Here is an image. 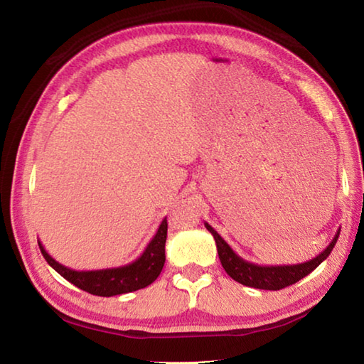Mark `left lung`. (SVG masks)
Masks as SVG:
<instances>
[{
	"instance_id": "8db88e82",
	"label": "left lung",
	"mask_w": 364,
	"mask_h": 364,
	"mask_svg": "<svg viewBox=\"0 0 364 364\" xmlns=\"http://www.w3.org/2000/svg\"><path fill=\"white\" fill-rule=\"evenodd\" d=\"M205 228L212 232L215 242H217L220 262L223 264L226 273L230 274L234 281L241 282L244 286L264 289V291H279V289L292 286L301 278H305V276L310 274L313 269L318 268L319 264L329 257V254L337 242L338 234H341V230H337L334 239H332L328 247H326L321 254L305 263L279 264V267H263V264H255L244 260L242 257H239L236 252L230 247V244H228L210 225L205 223Z\"/></svg>"
}]
</instances>
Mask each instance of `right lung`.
I'll return each mask as SVG.
<instances>
[{
	"mask_svg": "<svg viewBox=\"0 0 364 364\" xmlns=\"http://www.w3.org/2000/svg\"><path fill=\"white\" fill-rule=\"evenodd\" d=\"M167 217L162 220L156 236L151 239L143 254L136 260L123 264L117 268L106 269H91V271H77L64 267L63 263L54 260L38 241L40 250L45 260L58 271L73 286L82 289L100 297H112V295L134 292L138 289H144L159 278L160 271L165 263V241H167Z\"/></svg>",
	"mask_w": 364,
	"mask_h": 364,
	"instance_id": "right-lung-1",
	"label": "right lung"
}]
</instances>
